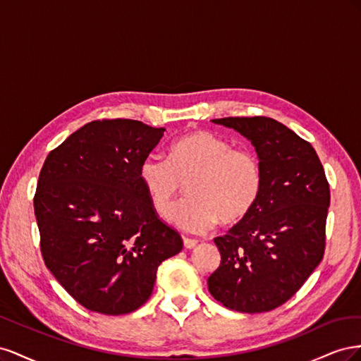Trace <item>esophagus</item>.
Returning a JSON list of instances; mask_svg holds the SVG:
<instances>
[{
	"label": "esophagus",
	"mask_w": 361,
	"mask_h": 361,
	"mask_svg": "<svg viewBox=\"0 0 361 361\" xmlns=\"http://www.w3.org/2000/svg\"><path fill=\"white\" fill-rule=\"evenodd\" d=\"M195 245H197V239H191V238H183V247L185 248H194Z\"/></svg>",
	"instance_id": "obj_1"
}]
</instances>
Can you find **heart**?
<instances>
[{
    "mask_svg": "<svg viewBox=\"0 0 361 361\" xmlns=\"http://www.w3.org/2000/svg\"><path fill=\"white\" fill-rule=\"evenodd\" d=\"M138 178L155 211L166 214L171 200L188 180L187 198L172 207L167 218L182 231L199 233L216 224H235L256 206L262 191V169L255 152L231 141L194 130L174 141L170 159L147 157Z\"/></svg>",
    "mask_w": 361,
    "mask_h": 361,
    "instance_id": "b5f03b06",
    "label": "heart"
}]
</instances>
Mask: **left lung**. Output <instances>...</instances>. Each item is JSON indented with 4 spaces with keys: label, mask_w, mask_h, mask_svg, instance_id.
Masks as SVG:
<instances>
[{
    "label": "left lung",
    "mask_w": 361,
    "mask_h": 361,
    "mask_svg": "<svg viewBox=\"0 0 361 361\" xmlns=\"http://www.w3.org/2000/svg\"><path fill=\"white\" fill-rule=\"evenodd\" d=\"M253 145L262 191L251 212L214 239L221 262L207 289L224 307L269 312L286 302L319 265L325 248L330 187L310 143L269 117H224Z\"/></svg>",
    "instance_id": "obj_1"
}]
</instances>
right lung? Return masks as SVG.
I'll use <instances>...</instances> for the list:
<instances>
[{"label": "right lung", "instance_id": "right-lung-1", "mask_svg": "<svg viewBox=\"0 0 361 361\" xmlns=\"http://www.w3.org/2000/svg\"><path fill=\"white\" fill-rule=\"evenodd\" d=\"M166 128L138 120H96L47 157L35 214L47 268L85 309L125 314L154 290L158 267L182 238L154 211L140 164Z\"/></svg>", "mask_w": 361, "mask_h": 361}]
</instances>
